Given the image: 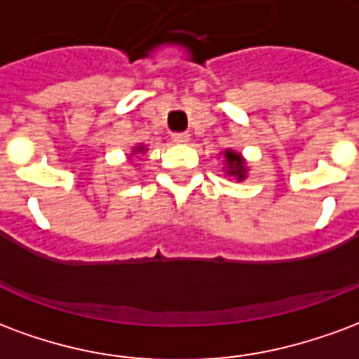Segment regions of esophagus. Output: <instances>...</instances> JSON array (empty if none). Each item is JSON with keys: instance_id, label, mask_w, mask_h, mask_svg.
I'll return each mask as SVG.
<instances>
[{"instance_id": "1", "label": "esophagus", "mask_w": 359, "mask_h": 359, "mask_svg": "<svg viewBox=\"0 0 359 359\" xmlns=\"http://www.w3.org/2000/svg\"><path fill=\"white\" fill-rule=\"evenodd\" d=\"M190 138V134L188 133H172V142H177V144H184Z\"/></svg>"}]
</instances>
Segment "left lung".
I'll return each mask as SVG.
<instances>
[{
    "label": "left lung",
    "instance_id": "1",
    "mask_svg": "<svg viewBox=\"0 0 359 359\" xmlns=\"http://www.w3.org/2000/svg\"><path fill=\"white\" fill-rule=\"evenodd\" d=\"M226 157V163H229V175H234V177H238V180L244 179V175H246V165L242 161L241 154H234L231 149H226L225 151Z\"/></svg>",
    "mask_w": 359,
    "mask_h": 359
}]
</instances>
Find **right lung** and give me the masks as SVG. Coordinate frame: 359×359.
I'll use <instances>...</instances> for the list:
<instances>
[{"mask_svg":"<svg viewBox=\"0 0 359 359\" xmlns=\"http://www.w3.org/2000/svg\"><path fill=\"white\" fill-rule=\"evenodd\" d=\"M140 151H144V148H142V146L140 148H136V154H140Z\"/></svg>","mask_w":359,"mask_h":359,"instance_id":"right-lung-1","label":"right lung"}]
</instances>
